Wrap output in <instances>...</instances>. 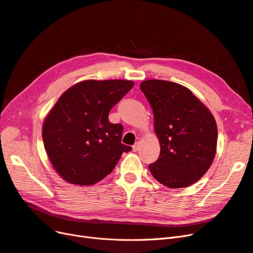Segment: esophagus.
<instances>
[{
  "label": "esophagus",
  "mask_w": 253,
  "mask_h": 253,
  "mask_svg": "<svg viewBox=\"0 0 253 253\" xmlns=\"http://www.w3.org/2000/svg\"><path fill=\"white\" fill-rule=\"evenodd\" d=\"M139 150V142H136L134 145H133V151L134 152H137Z\"/></svg>",
  "instance_id": "34e87169"
}]
</instances>
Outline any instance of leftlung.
I'll use <instances>...</instances> for the list:
<instances>
[{
	"label": "left lung",
	"mask_w": 253,
	"mask_h": 253,
	"mask_svg": "<svg viewBox=\"0 0 253 253\" xmlns=\"http://www.w3.org/2000/svg\"><path fill=\"white\" fill-rule=\"evenodd\" d=\"M140 89L153 109L161 146L159 158L149 165L152 175L169 188L194 184L215 155L217 128L212 114L179 84L149 80Z\"/></svg>",
	"instance_id": "1"
}]
</instances>
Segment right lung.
I'll return each mask as SVG.
<instances>
[{
	"label": "right lung",
	"mask_w": 253,
	"mask_h": 253,
	"mask_svg": "<svg viewBox=\"0 0 253 253\" xmlns=\"http://www.w3.org/2000/svg\"><path fill=\"white\" fill-rule=\"evenodd\" d=\"M129 81H84L68 89L43 121L42 141L58 175L71 184L92 185L114 169L124 152V126L109 112L133 88Z\"/></svg>",
	"instance_id": "1"
}]
</instances>
